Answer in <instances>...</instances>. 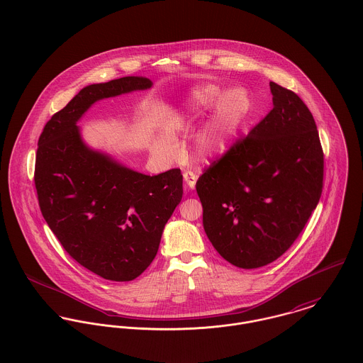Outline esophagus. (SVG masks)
Masks as SVG:
<instances>
[{"label": "esophagus", "mask_w": 363, "mask_h": 363, "mask_svg": "<svg viewBox=\"0 0 363 363\" xmlns=\"http://www.w3.org/2000/svg\"><path fill=\"white\" fill-rule=\"evenodd\" d=\"M196 179H198V175L194 171H185L184 172V181H185L188 188L194 189L195 185H196Z\"/></svg>", "instance_id": "1"}]
</instances>
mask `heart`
<instances>
[{"instance_id": "heart-1", "label": "heart", "mask_w": 363, "mask_h": 363, "mask_svg": "<svg viewBox=\"0 0 363 363\" xmlns=\"http://www.w3.org/2000/svg\"><path fill=\"white\" fill-rule=\"evenodd\" d=\"M214 104V116L196 142L198 152L204 157L227 150L249 110V100L241 90L227 93L211 83L201 84L191 93L186 108L192 114H201Z\"/></svg>"}]
</instances>
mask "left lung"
<instances>
[{
    "instance_id": "1",
    "label": "left lung",
    "mask_w": 363,
    "mask_h": 363,
    "mask_svg": "<svg viewBox=\"0 0 363 363\" xmlns=\"http://www.w3.org/2000/svg\"><path fill=\"white\" fill-rule=\"evenodd\" d=\"M273 110L199 177L203 227L216 250L241 269L285 253L322 196L324 156L302 99L270 82Z\"/></svg>"
}]
</instances>
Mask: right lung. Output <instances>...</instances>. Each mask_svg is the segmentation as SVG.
Masks as SVG:
<instances>
[{
	"label": "right lung",
	"mask_w": 363,
	"mask_h": 363,
	"mask_svg": "<svg viewBox=\"0 0 363 363\" xmlns=\"http://www.w3.org/2000/svg\"><path fill=\"white\" fill-rule=\"evenodd\" d=\"M143 77L96 83L45 123L36 153L41 214L67 253L111 281L139 277L157 255L162 230L182 199V174L145 175L89 149L77 122L97 100L149 89Z\"/></svg>",
	"instance_id": "add662e5"
}]
</instances>
